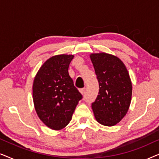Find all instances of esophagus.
Masks as SVG:
<instances>
[{"mask_svg": "<svg viewBox=\"0 0 159 159\" xmlns=\"http://www.w3.org/2000/svg\"><path fill=\"white\" fill-rule=\"evenodd\" d=\"M80 92L81 93L82 95H84V93H85V88L80 89Z\"/></svg>", "mask_w": 159, "mask_h": 159, "instance_id": "1", "label": "esophagus"}]
</instances>
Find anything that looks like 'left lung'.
I'll return each mask as SVG.
<instances>
[{"instance_id":"left-lung-1","label":"left lung","mask_w":159,"mask_h":159,"mask_svg":"<svg viewBox=\"0 0 159 159\" xmlns=\"http://www.w3.org/2000/svg\"><path fill=\"white\" fill-rule=\"evenodd\" d=\"M99 83V92L92 108L98 122L116 125L129 108L132 87L124 63L116 56L106 53L90 54Z\"/></svg>"}]
</instances>
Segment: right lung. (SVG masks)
Here are the masks:
<instances>
[{"label":"right lung","instance_id":"right-lung-1","mask_svg":"<svg viewBox=\"0 0 159 159\" xmlns=\"http://www.w3.org/2000/svg\"><path fill=\"white\" fill-rule=\"evenodd\" d=\"M73 58L66 54L52 56L42 65L34 80L32 94L37 114L54 130L68 125L82 98L68 72Z\"/></svg>","mask_w":159,"mask_h":159}]
</instances>
